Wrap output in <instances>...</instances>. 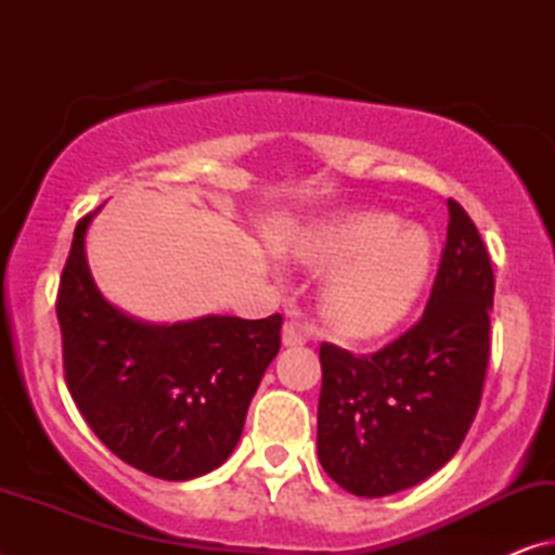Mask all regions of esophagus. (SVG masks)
<instances>
[{"label": "esophagus", "instance_id": "esophagus-1", "mask_svg": "<svg viewBox=\"0 0 555 555\" xmlns=\"http://www.w3.org/2000/svg\"><path fill=\"white\" fill-rule=\"evenodd\" d=\"M308 337H311V333H308V327L296 323V321H288V323L284 325V331H281V340H284L286 347L306 345Z\"/></svg>", "mask_w": 555, "mask_h": 555}]
</instances>
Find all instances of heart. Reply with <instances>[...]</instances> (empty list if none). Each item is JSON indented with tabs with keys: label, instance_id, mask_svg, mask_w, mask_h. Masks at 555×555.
Masks as SVG:
<instances>
[{
	"label": "heart",
	"instance_id": "heart-1",
	"mask_svg": "<svg viewBox=\"0 0 555 555\" xmlns=\"http://www.w3.org/2000/svg\"><path fill=\"white\" fill-rule=\"evenodd\" d=\"M294 257L331 269L321 291L325 321L347 337H374L401 323L418 300L434 267V242L418 224L360 212L300 234Z\"/></svg>",
	"mask_w": 555,
	"mask_h": 555
}]
</instances>
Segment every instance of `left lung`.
Returning <instances> with one entry per match:
<instances>
[{
	"instance_id": "8db88e82",
	"label": "left lung",
	"mask_w": 555,
	"mask_h": 555,
	"mask_svg": "<svg viewBox=\"0 0 555 555\" xmlns=\"http://www.w3.org/2000/svg\"><path fill=\"white\" fill-rule=\"evenodd\" d=\"M448 237L421 321L379 352L323 343L318 460L357 496L424 482L457 453L490 362L494 274L475 222L448 201Z\"/></svg>"
}]
</instances>
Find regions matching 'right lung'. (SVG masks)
<instances>
[{
  "instance_id": "add662e5",
  "label": "right lung",
  "mask_w": 555,
  "mask_h": 555,
  "mask_svg": "<svg viewBox=\"0 0 555 555\" xmlns=\"http://www.w3.org/2000/svg\"><path fill=\"white\" fill-rule=\"evenodd\" d=\"M98 210L75 228L55 300L65 384L119 460L162 480H193L237 446L249 401L281 347V315L156 325L121 313L88 267L86 234Z\"/></svg>"
}]
</instances>
